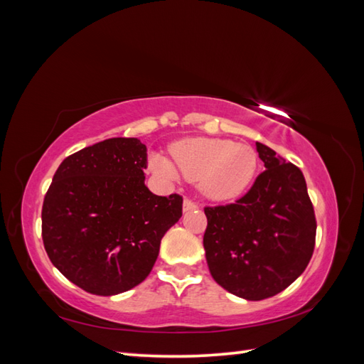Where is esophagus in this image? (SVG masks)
I'll list each match as a JSON object with an SVG mask.
<instances>
[{
  "mask_svg": "<svg viewBox=\"0 0 364 364\" xmlns=\"http://www.w3.org/2000/svg\"><path fill=\"white\" fill-rule=\"evenodd\" d=\"M198 208V203L193 201L191 198H186L183 203V209L184 210H192V209H197Z\"/></svg>",
  "mask_w": 364,
  "mask_h": 364,
  "instance_id": "esophagus-1",
  "label": "esophagus"
}]
</instances>
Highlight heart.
I'll return each instance as SVG.
<instances>
[{"label":"heart","mask_w":364,"mask_h":364,"mask_svg":"<svg viewBox=\"0 0 364 364\" xmlns=\"http://www.w3.org/2000/svg\"><path fill=\"white\" fill-rule=\"evenodd\" d=\"M172 159L154 156L158 172L200 183L201 191L214 200H231L248 189L257 168V155L247 144L215 138H188L173 144Z\"/></svg>","instance_id":"obj_1"}]
</instances>
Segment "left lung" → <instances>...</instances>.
<instances>
[{"instance_id":"1","label":"left lung","mask_w":364,"mask_h":364,"mask_svg":"<svg viewBox=\"0 0 364 364\" xmlns=\"http://www.w3.org/2000/svg\"><path fill=\"white\" fill-rule=\"evenodd\" d=\"M265 164L235 203L206 206L203 237L214 281L235 296L262 301L281 293L307 268L316 218L304 175L273 149L256 142Z\"/></svg>"}]
</instances>
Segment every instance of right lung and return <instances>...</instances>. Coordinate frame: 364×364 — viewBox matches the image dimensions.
Masks as SVG:
<instances>
[{
	"label": "right lung",
	"mask_w": 364,
	"mask_h": 364,
	"mask_svg": "<svg viewBox=\"0 0 364 364\" xmlns=\"http://www.w3.org/2000/svg\"><path fill=\"white\" fill-rule=\"evenodd\" d=\"M147 147L112 138L65 158L41 209V237L68 281L99 296L141 284L159 243L183 214V197H158L144 184Z\"/></svg>",
	"instance_id": "1"
}]
</instances>
